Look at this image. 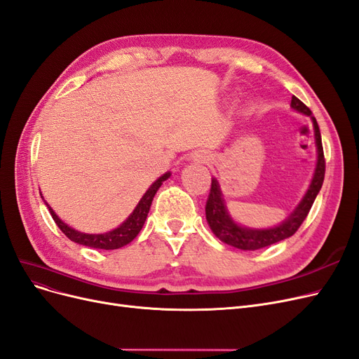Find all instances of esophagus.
<instances>
[{"label": "esophagus", "mask_w": 359, "mask_h": 359, "mask_svg": "<svg viewBox=\"0 0 359 359\" xmlns=\"http://www.w3.org/2000/svg\"><path fill=\"white\" fill-rule=\"evenodd\" d=\"M193 160H196V162H209V156H206V154H203V153H196L194 156H193Z\"/></svg>", "instance_id": "1"}]
</instances>
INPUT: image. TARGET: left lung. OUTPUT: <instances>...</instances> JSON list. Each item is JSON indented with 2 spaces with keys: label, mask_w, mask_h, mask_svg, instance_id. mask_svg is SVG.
I'll list each match as a JSON object with an SVG mask.
<instances>
[{
  "label": "left lung",
  "mask_w": 359,
  "mask_h": 359,
  "mask_svg": "<svg viewBox=\"0 0 359 359\" xmlns=\"http://www.w3.org/2000/svg\"><path fill=\"white\" fill-rule=\"evenodd\" d=\"M291 108L295 111V113L311 117L312 125H313L315 145H316V166L313 170L311 184H309V187L304 196L302 197V201L299 202V205L292 209L291 214L285 219L280 221L276 226L266 227V229H254V227L241 224V222H238L230 215L224 201V194H222L219 187V182L214 177L211 184V191H209L206 206H205L206 221H208L209 229L212 230L215 236L221 242L233 246V248H238L242 251H255L292 236V234L302 226V222L307 217L309 211H311L316 196L320 187H323L324 175H325V160H324L323 141H320L318 121L312 116V111L295 96H292L291 100Z\"/></svg>",
  "instance_id": "left-lung-1"
}]
</instances>
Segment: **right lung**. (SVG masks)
<instances>
[{"mask_svg":"<svg viewBox=\"0 0 359 359\" xmlns=\"http://www.w3.org/2000/svg\"><path fill=\"white\" fill-rule=\"evenodd\" d=\"M170 175H172L170 170H168L162 177H158L144 193V196L141 197L138 205L135 206L132 214L125 221H123L120 226H117L116 229L109 230V231H105V233H97V234L96 233H83V231H79L76 229L69 227L67 222H64L56 215L52 206L48 205L44 199L43 201H44L46 206L48 208V211H50L57 227L64 231V234L69 241L76 242L79 245L90 246V248H96V250H107V251L108 250H118V248H121V246L130 243L135 238L138 236V233L141 231L144 222L147 219V215H148V212H150L151 202L154 199L157 190Z\"/></svg>","mask_w":359,"mask_h":359,"instance_id":"right-lung-1","label":"right lung"}]
</instances>
